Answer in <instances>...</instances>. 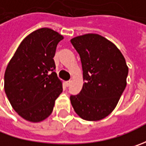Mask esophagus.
<instances>
[{"instance_id":"obj_1","label":"esophagus","mask_w":146,"mask_h":146,"mask_svg":"<svg viewBox=\"0 0 146 146\" xmlns=\"http://www.w3.org/2000/svg\"><path fill=\"white\" fill-rule=\"evenodd\" d=\"M70 80H68V81L66 82V87H69V86H70Z\"/></svg>"}]
</instances>
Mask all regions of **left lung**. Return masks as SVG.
Wrapping results in <instances>:
<instances>
[{"mask_svg": "<svg viewBox=\"0 0 146 146\" xmlns=\"http://www.w3.org/2000/svg\"><path fill=\"white\" fill-rule=\"evenodd\" d=\"M80 54L83 69L80 93L70 95L71 105L83 119L97 121L115 108L127 85L128 67L119 49L98 34L70 40Z\"/></svg>", "mask_w": 146, "mask_h": 146, "instance_id": "left-lung-1", "label": "left lung"}]
</instances>
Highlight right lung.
Segmentation results:
<instances>
[{
    "label": "right lung",
    "mask_w": 146,
    "mask_h": 146,
    "mask_svg": "<svg viewBox=\"0 0 146 146\" xmlns=\"http://www.w3.org/2000/svg\"><path fill=\"white\" fill-rule=\"evenodd\" d=\"M62 39L57 31L46 27L31 32L6 67L5 92L14 110L26 120L36 123L45 119L62 92L53 60Z\"/></svg>",
    "instance_id": "right-lung-1"
}]
</instances>
